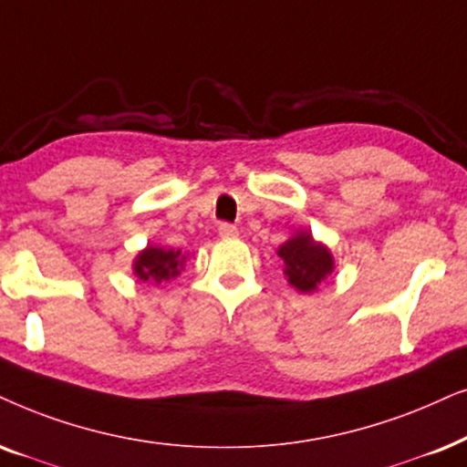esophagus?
<instances>
[{
	"instance_id": "obj_1",
	"label": "esophagus",
	"mask_w": 467,
	"mask_h": 467,
	"mask_svg": "<svg viewBox=\"0 0 467 467\" xmlns=\"http://www.w3.org/2000/svg\"><path fill=\"white\" fill-rule=\"evenodd\" d=\"M219 235L221 238H235V235H238V229H235V225H232V223H221Z\"/></svg>"
}]
</instances>
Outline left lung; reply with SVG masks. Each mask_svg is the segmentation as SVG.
Listing matches in <instances>:
<instances>
[{
  "label": "left lung",
  "instance_id": "8db88e82",
  "mask_svg": "<svg viewBox=\"0 0 467 467\" xmlns=\"http://www.w3.org/2000/svg\"><path fill=\"white\" fill-rule=\"evenodd\" d=\"M278 257L285 262L289 283L300 292H313L332 272V257L328 248L313 242L311 234H298L278 248Z\"/></svg>",
  "mask_w": 467,
  "mask_h": 467
}]
</instances>
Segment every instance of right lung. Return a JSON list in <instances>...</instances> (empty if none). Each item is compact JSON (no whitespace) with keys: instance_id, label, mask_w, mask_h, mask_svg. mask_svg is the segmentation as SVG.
Instances as JSON below:
<instances>
[{"instance_id":"1","label":"right lung","mask_w":467,"mask_h":467,"mask_svg":"<svg viewBox=\"0 0 467 467\" xmlns=\"http://www.w3.org/2000/svg\"><path fill=\"white\" fill-rule=\"evenodd\" d=\"M184 255L180 251H165V248L148 246L135 262V272L141 281H167L175 275H180Z\"/></svg>"}]
</instances>
